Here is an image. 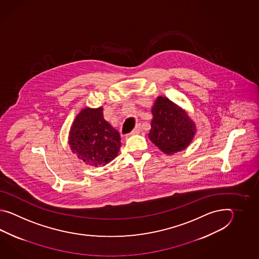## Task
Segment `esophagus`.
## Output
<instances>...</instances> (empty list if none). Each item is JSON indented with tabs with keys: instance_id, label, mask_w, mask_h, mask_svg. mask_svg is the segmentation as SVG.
<instances>
[{
	"instance_id": "34e87169",
	"label": "esophagus",
	"mask_w": 259,
	"mask_h": 259,
	"mask_svg": "<svg viewBox=\"0 0 259 259\" xmlns=\"http://www.w3.org/2000/svg\"><path fill=\"white\" fill-rule=\"evenodd\" d=\"M141 132V126L140 125H138L137 127H135L132 132H131V134H138L139 132Z\"/></svg>"
}]
</instances>
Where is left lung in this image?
Segmentation results:
<instances>
[{"instance_id":"left-lung-1","label":"left lung","mask_w":259,"mask_h":259,"mask_svg":"<svg viewBox=\"0 0 259 259\" xmlns=\"http://www.w3.org/2000/svg\"><path fill=\"white\" fill-rule=\"evenodd\" d=\"M153 120L149 139L165 154L187 147L195 133V126L186 112L165 97H158L152 108Z\"/></svg>"}]
</instances>
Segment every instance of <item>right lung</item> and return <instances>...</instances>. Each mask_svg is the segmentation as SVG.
Segmentation results:
<instances>
[{"mask_svg": "<svg viewBox=\"0 0 259 259\" xmlns=\"http://www.w3.org/2000/svg\"><path fill=\"white\" fill-rule=\"evenodd\" d=\"M120 135L105 120L103 108H85L70 128L72 152L87 165H105L116 157L121 146Z\"/></svg>", "mask_w": 259, "mask_h": 259, "instance_id": "1", "label": "right lung"}]
</instances>
